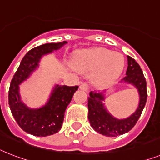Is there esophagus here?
I'll use <instances>...</instances> for the list:
<instances>
[{
	"label": "esophagus",
	"instance_id": "esophagus-1",
	"mask_svg": "<svg viewBox=\"0 0 160 160\" xmlns=\"http://www.w3.org/2000/svg\"><path fill=\"white\" fill-rule=\"evenodd\" d=\"M88 88H89V86H88V84L87 82H82L80 85V89L83 90V91H88Z\"/></svg>",
	"mask_w": 160,
	"mask_h": 160
}]
</instances>
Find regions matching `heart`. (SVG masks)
Returning a JSON list of instances; mask_svg holds the SVG:
<instances>
[{"label": "heart", "mask_w": 160, "mask_h": 160, "mask_svg": "<svg viewBox=\"0 0 160 160\" xmlns=\"http://www.w3.org/2000/svg\"><path fill=\"white\" fill-rule=\"evenodd\" d=\"M75 65L84 72L96 70L94 78L98 82L112 81L121 73L124 59L119 53H113L106 49H96L86 51L75 60Z\"/></svg>", "instance_id": "obj_1"}]
</instances>
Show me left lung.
<instances>
[{"label": "left lung", "instance_id": "obj_1", "mask_svg": "<svg viewBox=\"0 0 160 160\" xmlns=\"http://www.w3.org/2000/svg\"><path fill=\"white\" fill-rule=\"evenodd\" d=\"M128 69L126 77L122 79L126 83L132 84L138 91L139 105L135 113L124 119H118L112 116L105 109L102 101L105 96L101 92H90L88 97V119L96 132L107 137H117L128 132L135 126L147 100L146 81L143 72L135 59L128 55Z\"/></svg>", "mask_w": 160, "mask_h": 160}]
</instances>
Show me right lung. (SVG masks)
Returning <instances> with one entry per match:
<instances>
[{
	"label": "right lung",
	"mask_w": 160,
	"mask_h": 160,
	"mask_svg": "<svg viewBox=\"0 0 160 160\" xmlns=\"http://www.w3.org/2000/svg\"><path fill=\"white\" fill-rule=\"evenodd\" d=\"M66 43H47L30 50L23 58L10 82L8 97L12 114L21 128L36 137L53 135L60 130L66 108L78 86L56 85L47 104L38 109H30L21 101L18 86L37 68L42 55L57 51Z\"/></svg>",
	"instance_id": "add662e5"
}]
</instances>
